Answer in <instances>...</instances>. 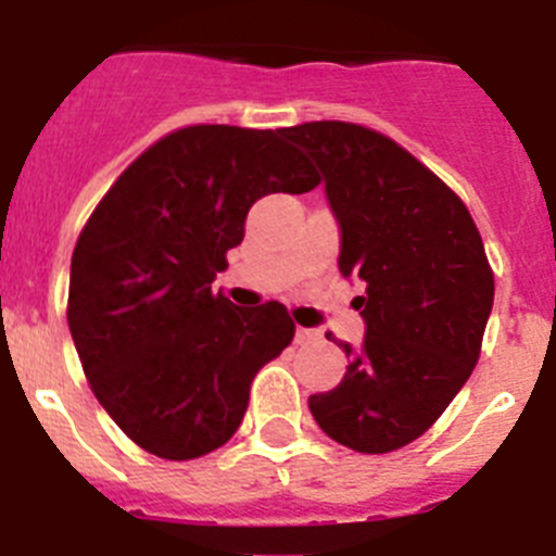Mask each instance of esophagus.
Wrapping results in <instances>:
<instances>
[{
  "mask_svg": "<svg viewBox=\"0 0 556 556\" xmlns=\"http://www.w3.org/2000/svg\"><path fill=\"white\" fill-rule=\"evenodd\" d=\"M317 337H320V333L314 331V328L298 326V331H294V342H298V345H308V342H314Z\"/></svg>",
  "mask_w": 556,
  "mask_h": 556,
  "instance_id": "esophagus-1",
  "label": "esophagus"
}]
</instances>
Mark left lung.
Segmentation results:
<instances>
[{
  "mask_svg": "<svg viewBox=\"0 0 556 556\" xmlns=\"http://www.w3.org/2000/svg\"><path fill=\"white\" fill-rule=\"evenodd\" d=\"M283 139L320 166L339 225V273L365 281L353 301L365 339L339 342L345 376L308 397V409L358 454L404 448L479 362L495 292L481 236L454 191L381 132L303 122Z\"/></svg>",
  "mask_w": 556,
  "mask_h": 556,
  "instance_id": "obj_1",
  "label": "left lung"
}]
</instances>
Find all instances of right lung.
Returning a JSON list of instances; mask_svg holds the SVG:
<instances>
[{"mask_svg":"<svg viewBox=\"0 0 556 556\" xmlns=\"http://www.w3.org/2000/svg\"><path fill=\"white\" fill-rule=\"evenodd\" d=\"M320 184L283 130L169 132L111 186L77 239L68 331L102 409L161 459H198L242 426L255 372L292 342L281 303L211 292L255 200Z\"/></svg>","mask_w":556,"mask_h":556,"instance_id":"1","label":"right lung"}]
</instances>
